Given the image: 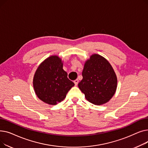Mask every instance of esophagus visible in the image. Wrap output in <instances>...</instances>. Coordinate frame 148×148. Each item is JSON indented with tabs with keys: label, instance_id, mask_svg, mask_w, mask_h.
I'll return each instance as SVG.
<instances>
[{
	"label": "esophagus",
	"instance_id": "obj_1",
	"mask_svg": "<svg viewBox=\"0 0 148 148\" xmlns=\"http://www.w3.org/2000/svg\"><path fill=\"white\" fill-rule=\"evenodd\" d=\"M74 84H75V86H77V85L78 84V83H79V80H78V79H76V80H75L74 81Z\"/></svg>",
	"mask_w": 148,
	"mask_h": 148
}]
</instances>
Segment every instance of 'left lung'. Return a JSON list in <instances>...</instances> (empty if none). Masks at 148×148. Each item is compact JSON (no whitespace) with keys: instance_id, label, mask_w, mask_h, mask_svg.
Wrapping results in <instances>:
<instances>
[{"instance_id":"left-lung-1","label":"left lung","mask_w":148,"mask_h":148,"mask_svg":"<svg viewBox=\"0 0 148 148\" xmlns=\"http://www.w3.org/2000/svg\"><path fill=\"white\" fill-rule=\"evenodd\" d=\"M82 76L78 86L90 103L101 105L114 95L117 77L109 62L101 56L95 54L90 56L84 64Z\"/></svg>"}]
</instances>
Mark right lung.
Wrapping results in <instances>:
<instances>
[{"label":"right lung","instance_id":"1","mask_svg":"<svg viewBox=\"0 0 148 148\" xmlns=\"http://www.w3.org/2000/svg\"><path fill=\"white\" fill-rule=\"evenodd\" d=\"M63 64L57 56L46 59L35 72L33 84L37 97L43 102L55 105L66 97L74 83L68 79Z\"/></svg>","mask_w":148,"mask_h":148}]
</instances>
